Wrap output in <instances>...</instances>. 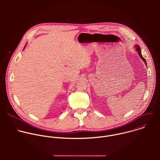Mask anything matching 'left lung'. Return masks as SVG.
I'll use <instances>...</instances> for the list:
<instances>
[{"label":"left lung","instance_id":"left-lung-1","mask_svg":"<svg viewBox=\"0 0 160 160\" xmlns=\"http://www.w3.org/2000/svg\"><path fill=\"white\" fill-rule=\"evenodd\" d=\"M135 48H136V51L138 52V54H139V56H140V57L141 58V59L144 61V62L146 63V64L147 65V63H146V59L142 57V54H141V48L139 47V45H137L136 46H135Z\"/></svg>","mask_w":160,"mask_h":160}]
</instances>
